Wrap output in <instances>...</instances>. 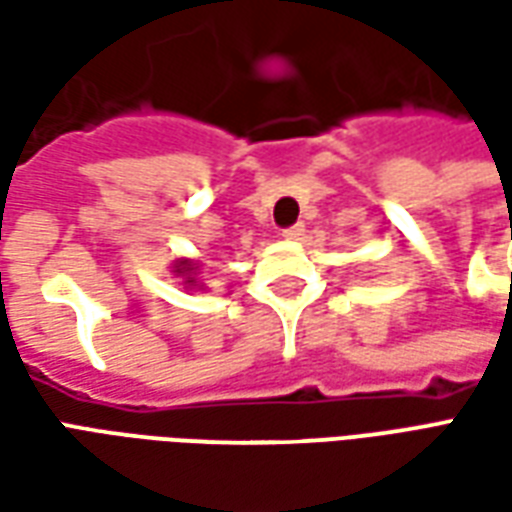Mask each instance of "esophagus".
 Segmentation results:
<instances>
[{
	"mask_svg": "<svg viewBox=\"0 0 512 512\" xmlns=\"http://www.w3.org/2000/svg\"><path fill=\"white\" fill-rule=\"evenodd\" d=\"M301 235H304V224H293L288 230H282L285 241H301Z\"/></svg>",
	"mask_w": 512,
	"mask_h": 512,
	"instance_id": "obj_1",
	"label": "esophagus"
}]
</instances>
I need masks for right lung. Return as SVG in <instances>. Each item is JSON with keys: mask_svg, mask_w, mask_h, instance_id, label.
I'll return each instance as SVG.
<instances>
[{"mask_svg": "<svg viewBox=\"0 0 512 512\" xmlns=\"http://www.w3.org/2000/svg\"><path fill=\"white\" fill-rule=\"evenodd\" d=\"M172 274L178 279H183V288L186 290H202L205 285H202L200 279V268L202 263L200 260H191V257H178V260H172Z\"/></svg>", "mask_w": 512, "mask_h": 512, "instance_id": "add662e5", "label": "right lung"}]
</instances>
